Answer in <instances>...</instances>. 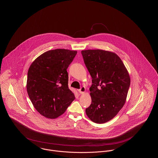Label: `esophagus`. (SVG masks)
Returning <instances> with one entry per match:
<instances>
[{
    "instance_id": "esophagus-1",
    "label": "esophagus",
    "mask_w": 158,
    "mask_h": 158,
    "mask_svg": "<svg viewBox=\"0 0 158 158\" xmlns=\"http://www.w3.org/2000/svg\"><path fill=\"white\" fill-rule=\"evenodd\" d=\"M85 90H86L85 87V86H82V87H81V89L79 90V92L80 94H83L85 93Z\"/></svg>"
}]
</instances>
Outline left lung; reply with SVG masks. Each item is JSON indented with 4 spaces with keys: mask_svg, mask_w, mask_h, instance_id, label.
Segmentation results:
<instances>
[{
    "mask_svg": "<svg viewBox=\"0 0 158 158\" xmlns=\"http://www.w3.org/2000/svg\"><path fill=\"white\" fill-rule=\"evenodd\" d=\"M81 53L92 79L89 88L92 102L86 114L93 122L105 123L124 105L130 76L122 60L115 53L102 50H83Z\"/></svg>",
    "mask_w": 158,
    "mask_h": 158,
    "instance_id": "left-lung-1",
    "label": "left lung"
}]
</instances>
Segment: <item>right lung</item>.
Returning a JSON list of instances; mask_svg holds the SVG:
<instances>
[{"label":"right lung","instance_id":"add662e5","mask_svg":"<svg viewBox=\"0 0 158 158\" xmlns=\"http://www.w3.org/2000/svg\"><path fill=\"white\" fill-rule=\"evenodd\" d=\"M76 54L66 49L50 50L40 56L29 68L28 96L38 112L47 118L59 117L75 99L68 87L67 69Z\"/></svg>","mask_w":158,"mask_h":158}]
</instances>
